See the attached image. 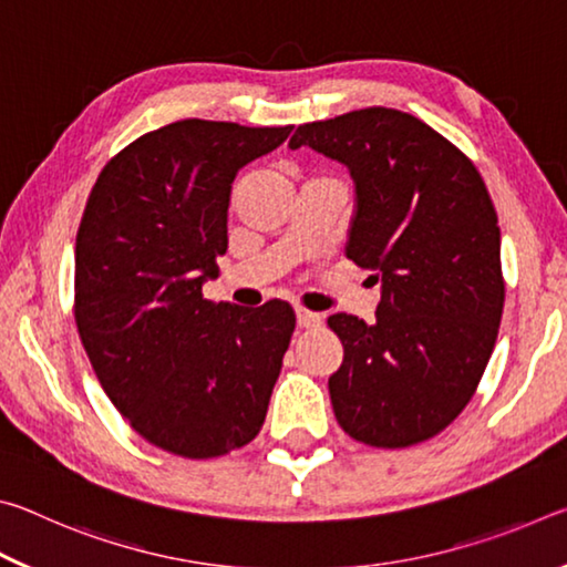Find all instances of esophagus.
I'll list each match as a JSON object with an SVG mask.
<instances>
[{"instance_id":"obj_1","label":"esophagus","mask_w":567,"mask_h":567,"mask_svg":"<svg viewBox=\"0 0 567 567\" xmlns=\"http://www.w3.org/2000/svg\"><path fill=\"white\" fill-rule=\"evenodd\" d=\"M295 318H297V328H302V330H307V328H318V324L322 322V318L318 312H310V310H297L295 312Z\"/></svg>"}]
</instances>
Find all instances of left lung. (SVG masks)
<instances>
[{"label": "left lung", "instance_id": "1", "mask_svg": "<svg viewBox=\"0 0 567 567\" xmlns=\"http://www.w3.org/2000/svg\"><path fill=\"white\" fill-rule=\"evenodd\" d=\"M348 167L354 209L344 255L380 282L375 322L328 320L344 358L334 417L372 447L437 435L473 398L503 318L501 227L473 162L408 112L368 107L300 124L290 150Z\"/></svg>", "mask_w": 567, "mask_h": 567}]
</instances>
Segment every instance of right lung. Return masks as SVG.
<instances>
[{
  "label": "right lung",
  "mask_w": 567,
  "mask_h": 567,
  "mask_svg": "<svg viewBox=\"0 0 567 567\" xmlns=\"http://www.w3.org/2000/svg\"><path fill=\"white\" fill-rule=\"evenodd\" d=\"M292 127L182 120L100 172L74 249V320L102 390L137 433L192 460L260 433L292 307L209 302L235 175Z\"/></svg>",
  "instance_id": "right-lung-1"
}]
</instances>
